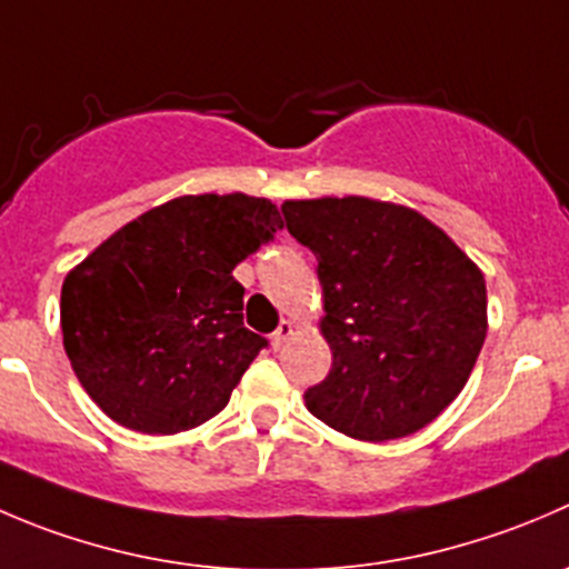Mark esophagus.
I'll return each instance as SVG.
<instances>
[{
  "label": "esophagus",
  "mask_w": 569,
  "mask_h": 569,
  "mask_svg": "<svg viewBox=\"0 0 569 569\" xmlns=\"http://www.w3.org/2000/svg\"><path fill=\"white\" fill-rule=\"evenodd\" d=\"M291 336H295V322H291V319H280V325L274 328V333L269 336V339H272L274 350H280V347L291 339Z\"/></svg>",
  "instance_id": "esophagus-1"
}]
</instances>
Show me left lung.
I'll return each instance as SVG.
<instances>
[{"mask_svg":"<svg viewBox=\"0 0 569 569\" xmlns=\"http://www.w3.org/2000/svg\"><path fill=\"white\" fill-rule=\"evenodd\" d=\"M317 256L333 363L308 411L361 442L417 433L459 397L487 339V280L442 228L367 197L283 202Z\"/></svg>","mask_w":569,"mask_h":569,"instance_id":"1","label":"left lung"}]
</instances>
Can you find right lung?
I'll return each instance as SVG.
<instances>
[{"mask_svg":"<svg viewBox=\"0 0 569 569\" xmlns=\"http://www.w3.org/2000/svg\"><path fill=\"white\" fill-rule=\"evenodd\" d=\"M283 228L261 197H178L116 230L60 291L71 369L130 431L217 417L267 339L244 328L236 263Z\"/></svg>","mask_w":569,"mask_h":569,"instance_id":"right-lung-1","label":"right lung"}]
</instances>
